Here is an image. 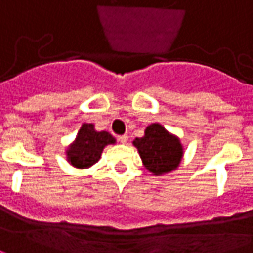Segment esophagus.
<instances>
[{
  "label": "esophagus",
  "instance_id": "34e87169",
  "mask_svg": "<svg viewBox=\"0 0 253 253\" xmlns=\"http://www.w3.org/2000/svg\"><path fill=\"white\" fill-rule=\"evenodd\" d=\"M117 141H119V142H121V144H126V142H128V136H126V134L119 136L117 137Z\"/></svg>",
  "mask_w": 253,
  "mask_h": 253
}]
</instances>
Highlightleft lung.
<instances>
[{
    "instance_id": "obj_1",
    "label": "left lung",
    "mask_w": 253,
    "mask_h": 253,
    "mask_svg": "<svg viewBox=\"0 0 253 253\" xmlns=\"http://www.w3.org/2000/svg\"><path fill=\"white\" fill-rule=\"evenodd\" d=\"M142 164L153 175H164L177 170L183 157L181 140L168 132L161 124L146 126L145 134L133 141Z\"/></svg>"
}]
</instances>
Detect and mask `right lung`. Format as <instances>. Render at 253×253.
<instances>
[{"mask_svg":"<svg viewBox=\"0 0 253 253\" xmlns=\"http://www.w3.org/2000/svg\"><path fill=\"white\" fill-rule=\"evenodd\" d=\"M116 138L111 133L95 130V125L84 123L72 144L66 150L67 161L70 165L78 169H87L95 165L101 157V153L107 145L115 144Z\"/></svg>","mask_w":253,"mask_h":253,"instance_id":"right-lung-1","label":"right lung"}]
</instances>
